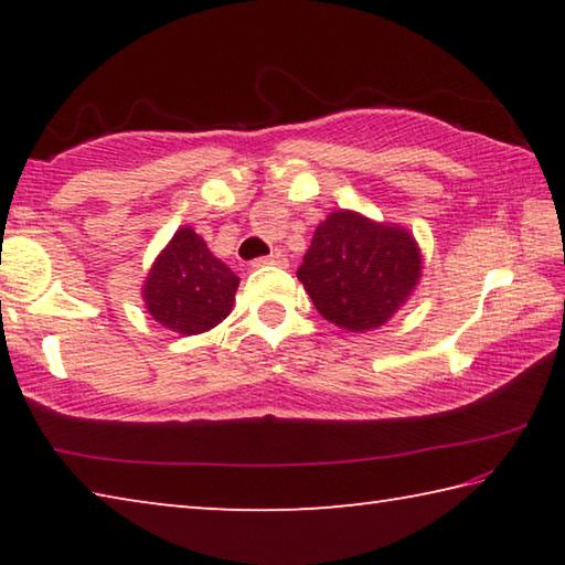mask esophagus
Wrapping results in <instances>:
<instances>
[{"mask_svg":"<svg viewBox=\"0 0 565 565\" xmlns=\"http://www.w3.org/2000/svg\"><path fill=\"white\" fill-rule=\"evenodd\" d=\"M252 266H256V269H259V266H286V259H284V254L274 252L269 256H259V259H254Z\"/></svg>","mask_w":565,"mask_h":565,"instance_id":"esophagus-1","label":"esophagus"}]
</instances>
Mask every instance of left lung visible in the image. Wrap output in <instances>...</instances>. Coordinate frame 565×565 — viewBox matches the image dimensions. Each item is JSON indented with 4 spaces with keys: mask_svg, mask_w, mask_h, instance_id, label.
<instances>
[{
    "mask_svg": "<svg viewBox=\"0 0 565 565\" xmlns=\"http://www.w3.org/2000/svg\"><path fill=\"white\" fill-rule=\"evenodd\" d=\"M418 274L414 236L353 212H333L317 226L296 271L321 317L349 331L384 327Z\"/></svg>",
    "mask_w": 565,
    "mask_h": 565,
    "instance_id": "8db88e82",
    "label": "left lung"
}]
</instances>
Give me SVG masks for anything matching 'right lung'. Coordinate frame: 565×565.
<instances>
[{"label": "right lung", "instance_id": "obj_1", "mask_svg": "<svg viewBox=\"0 0 565 565\" xmlns=\"http://www.w3.org/2000/svg\"><path fill=\"white\" fill-rule=\"evenodd\" d=\"M238 276L189 226L179 228L145 284L147 309L161 327L202 333L228 317Z\"/></svg>", "mask_w": 565, "mask_h": 565}]
</instances>
